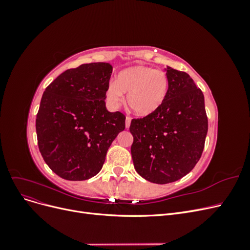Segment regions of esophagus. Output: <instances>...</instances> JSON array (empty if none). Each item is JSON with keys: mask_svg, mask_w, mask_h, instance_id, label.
Instances as JSON below:
<instances>
[{"mask_svg": "<svg viewBox=\"0 0 250 250\" xmlns=\"http://www.w3.org/2000/svg\"><path fill=\"white\" fill-rule=\"evenodd\" d=\"M130 122H131V118H130V117H126L125 126H126L127 129H128V128H129V126H130Z\"/></svg>", "mask_w": 250, "mask_h": 250, "instance_id": "1", "label": "esophagus"}]
</instances>
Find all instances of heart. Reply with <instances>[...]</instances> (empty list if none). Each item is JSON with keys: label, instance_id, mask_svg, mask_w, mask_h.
<instances>
[{"label": "heart", "instance_id": "obj_1", "mask_svg": "<svg viewBox=\"0 0 250 250\" xmlns=\"http://www.w3.org/2000/svg\"><path fill=\"white\" fill-rule=\"evenodd\" d=\"M169 77L166 72L151 66L135 65L121 71L116 82H110L106 89L107 101L112 106L124 102L139 116H148L156 111L167 98Z\"/></svg>", "mask_w": 250, "mask_h": 250}]
</instances>
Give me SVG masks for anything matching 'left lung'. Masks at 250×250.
<instances>
[{
  "mask_svg": "<svg viewBox=\"0 0 250 250\" xmlns=\"http://www.w3.org/2000/svg\"><path fill=\"white\" fill-rule=\"evenodd\" d=\"M169 92L151 115L132 119L134 169L150 183H173L191 172L200 160L208 133L201 89L186 72L167 67Z\"/></svg>",
  "mask_w": 250,
  "mask_h": 250,
  "instance_id": "8db88e82",
  "label": "left lung"
}]
</instances>
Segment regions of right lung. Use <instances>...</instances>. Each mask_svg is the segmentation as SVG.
<instances>
[{"label": "right lung", "mask_w": 250, "mask_h": 250, "mask_svg": "<svg viewBox=\"0 0 250 250\" xmlns=\"http://www.w3.org/2000/svg\"><path fill=\"white\" fill-rule=\"evenodd\" d=\"M111 73L109 63L81 64L60 74L43 92L36 115L37 144L59 177L77 181L95 176L125 129L123 113L105 107Z\"/></svg>", "instance_id": "1"}]
</instances>
